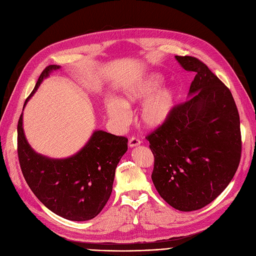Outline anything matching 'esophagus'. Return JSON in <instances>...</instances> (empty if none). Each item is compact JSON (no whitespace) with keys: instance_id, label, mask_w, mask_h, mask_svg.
<instances>
[{"instance_id":"34e87169","label":"esophagus","mask_w":256,"mask_h":256,"mask_svg":"<svg viewBox=\"0 0 256 256\" xmlns=\"http://www.w3.org/2000/svg\"><path fill=\"white\" fill-rule=\"evenodd\" d=\"M141 141L138 139V138H135V137H132L128 141V146L130 148H136L138 146H140Z\"/></svg>"}]
</instances>
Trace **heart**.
Returning <instances> with one entry per match:
<instances>
[{"label":"heart","instance_id":"b5f03b06","mask_svg":"<svg viewBox=\"0 0 256 256\" xmlns=\"http://www.w3.org/2000/svg\"><path fill=\"white\" fill-rule=\"evenodd\" d=\"M164 76L160 72H146L130 81L120 90L119 98L108 97L104 101V110L110 120L118 126H126L130 121L128 110L141 103L138 110L140 124L148 130H157L164 126L174 114L179 90L173 85H166Z\"/></svg>","mask_w":256,"mask_h":256}]
</instances>
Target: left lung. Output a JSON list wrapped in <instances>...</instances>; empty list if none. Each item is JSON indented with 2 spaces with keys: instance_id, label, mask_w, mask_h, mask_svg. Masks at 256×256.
<instances>
[{
  "instance_id": "obj_1",
  "label": "left lung",
  "mask_w": 256,
  "mask_h": 256,
  "mask_svg": "<svg viewBox=\"0 0 256 256\" xmlns=\"http://www.w3.org/2000/svg\"><path fill=\"white\" fill-rule=\"evenodd\" d=\"M195 74L188 100L146 138L155 158L152 180L174 209L190 212L212 202L238 168L240 122L230 90L194 56H175Z\"/></svg>"
}]
</instances>
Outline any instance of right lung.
Here are the masks:
<instances>
[{
    "instance_id": "add662e5",
    "label": "right lung",
    "mask_w": 256,
    "mask_h": 256,
    "mask_svg": "<svg viewBox=\"0 0 256 256\" xmlns=\"http://www.w3.org/2000/svg\"><path fill=\"white\" fill-rule=\"evenodd\" d=\"M60 68L59 65L47 66L24 108L42 81ZM126 150V137L96 130L76 154L61 159L47 157L28 144L23 112L18 119V156L25 180L47 209L65 220H90L102 211L112 194L116 168Z\"/></svg>"
}]
</instances>
